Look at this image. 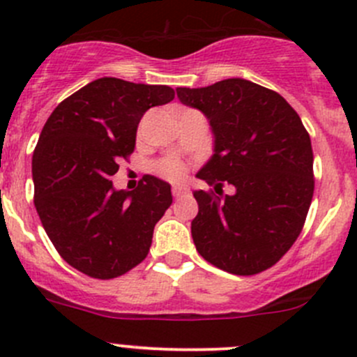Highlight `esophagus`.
Masks as SVG:
<instances>
[{"label": "esophagus", "instance_id": "obj_1", "mask_svg": "<svg viewBox=\"0 0 357 357\" xmlns=\"http://www.w3.org/2000/svg\"><path fill=\"white\" fill-rule=\"evenodd\" d=\"M190 190L186 188V186H172V195L176 197V199H179V197L183 195H188Z\"/></svg>", "mask_w": 357, "mask_h": 357}]
</instances>
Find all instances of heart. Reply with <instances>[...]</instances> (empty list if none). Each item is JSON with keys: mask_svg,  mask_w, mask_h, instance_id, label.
I'll return each instance as SVG.
<instances>
[{"mask_svg": "<svg viewBox=\"0 0 357 357\" xmlns=\"http://www.w3.org/2000/svg\"><path fill=\"white\" fill-rule=\"evenodd\" d=\"M155 171L162 178L178 181V179H181L186 174V165L183 162L176 160V158H164V160L157 162Z\"/></svg>", "mask_w": 357, "mask_h": 357, "instance_id": "b5f03b06", "label": "heart"}]
</instances>
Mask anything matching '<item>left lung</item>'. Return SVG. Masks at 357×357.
<instances>
[{
	"mask_svg": "<svg viewBox=\"0 0 357 357\" xmlns=\"http://www.w3.org/2000/svg\"><path fill=\"white\" fill-rule=\"evenodd\" d=\"M176 91L214 132V155L197 174L214 190L193 192L197 250L222 271L257 275L289 252L305 222L314 193L309 132L282 95L247 79ZM225 182L233 196L222 195Z\"/></svg>",
	"mask_w": 357,
	"mask_h": 357,
	"instance_id": "8db88e82",
	"label": "left lung"
}]
</instances>
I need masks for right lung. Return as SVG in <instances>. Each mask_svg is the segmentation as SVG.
<instances>
[{"label": "right lung", "instance_id": "add662e5", "mask_svg": "<svg viewBox=\"0 0 357 357\" xmlns=\"http://www.w3.org/2000/svg\"><path fill=\"white\" fill-rule=\"evenodd\" d=\"M172 98L164 84L96 79L63 100L39 135L36 211L63 261L91 278H117L138 266L172 204L171 185L155 176H143L132 192L110 181L119 160L135 152L143 114Z\"/></svg>", "mask_w": 357, "mask_h": 357}]
</instances>
